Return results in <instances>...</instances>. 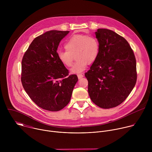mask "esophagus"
<instances>
[{"label": "esophagus", "instance_id": "1", "mask_svg": "<svg viewBox=\"0 0 152 152\" xmlns=\"http://www.w3.org/2000/svg\"><path fill=\"white\" fill-rule=\"evenodd\" d=\"M83 77V75L82 74H78V75H77V77H78L79 79L82 78Z\"/></svg>", "mask_w": 152, "mask_h": 152}]
</instances>
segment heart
I'll use <instances>...</instances> for the list:
<instances>
[{"instance_id": "1", "label": "heart", "mask_w": 152, "mask_h": 152, "mask_svg": "<svg viewBox=\"0 0 152 152\" xmlns=\"http://www.w3.org/2000/svg\"><path fill=\"white\" fill-rule=\"evenodd\" d=\"M66 50H58L57 56L61 63L67 67L72 66L75 56L76 62L71 69L72 73L83 72L88 64H93L99 52L97 39L91 35H75L65 44Z\"/></svg>"}]
</instances>
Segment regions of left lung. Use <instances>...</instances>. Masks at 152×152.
I'll use <instances>...</instances> for the list:
<instances>
[{
  "instance_id": "8db88e82",
  "label": "left lung",
  "mask_w": 152,
  "mask_h": 152,
  "mask_svg": "<svg viewBox=\"0 0 152 152\" xmlns=\"http://www.w3.org/2000/svg\"><path fill=\"white\" fill-rule=\"evenodd\" d=\"M95 34L99 52L85 76L93 102L109 109L123 103L134 88L137 78L136 59L123 37L107 29H98Z\"/></svg>"
}]
</instances>
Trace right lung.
Instances as JSON below:
<instances>
[{
    "label": "right lung",
    "instance_id": "1",
    "mask_svg": "<svg viewBox=\"0 0 152 152\" xmlns=\"http://www.w3.org/2000/svg\"><path fill=\"white\" fill-rule=\"evenodd\" d=\"M70 31H50L36 37L21 61V80L32 100L43 110L58 111L70 101L76 75L59 61L57 49Z\"/></svg>",
    "mask_w": 152,
    "mask_h": 152
}]
</instances>
